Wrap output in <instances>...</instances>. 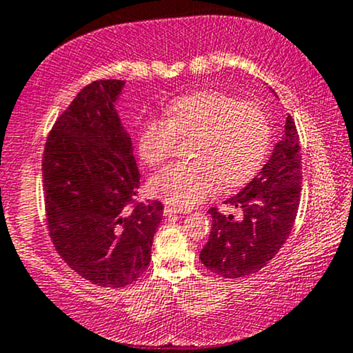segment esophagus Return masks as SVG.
Wrapping results in <instances>:
<instances>
[{
    "instance_id": "1",
    "label": "esophagus",
    "mask_w": 353,
    "mask_h": 353,
    "mask_svg": "<svg viewBox=\"0 0 353 353\" xmlns=\"http://www.w3.org/2000/svg\"><path fill=\"white\" fill-rule=\"evenodd\" d=\"M176 213H178V210H176V208H173V207H168V205H166V207L163 208V215H165V216L176 215Z\"/></svg>"
}]
</instances>
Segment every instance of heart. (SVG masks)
<instances>
[{
    "mask_svg": "<svg viewBox=\"0 0 353 353\" xmlns=\"http://www.w3.org/2000/svg\"><path fill=\"white\" fill-rule=\"evenodd\" d=\"M168 118H148L138 134L145 163H163L178 138L195 137L190 157L153 175L150 187L175 208H192L215 192L216 183L239 187L255 175L270 148L272 128L256 103L239 101L221 91H195L166 106Z\"/></svg>",
    "mask_w": 353,
    "mask_h": 353,
    "instance_id": "obj_1",
    "label": "heart"
}]
</instances>
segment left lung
I'll return each mask as SVG.
<instances>
[{
	"label": "left lung",
	"instance_id": "left-lung-1",
	"mask_svg": "<svg viewBox=\"0 0 353 353\" xmlns=\"http://www.w3.org/2000/svg\"><path fill=\"white\" fill-rule=\"evenodd\" d=\"M302 153L294 118L288 114L282 140L250 183L225 205L239 215L210 208L212 232L200 252L210 272L223 279H241L267 265L290 235L300 205Z\"/></svg>",
	"mask_w": 353,
	"mask_h": 353
}]
</instances>
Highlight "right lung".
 <instances>
[{"label": "right lung", "instance_id": "1", "mask_svg": "<svg viewBox=\"0 0 353 353\" xmlns=\"http://www.w3.org/2000/svg\"><path fill=\"white\" fill-rule=\"evenodd\" d=\"M125 81L86 85L54 121L43 152L46 225L71 270L101 287L137 282L152 260L163 216L138 201L140 172L114 101Z\"/></svg>", "mask_w": 353, "mask_h": 353}]
</instances>
